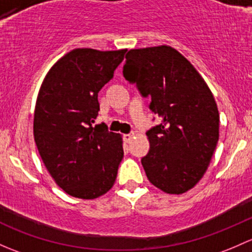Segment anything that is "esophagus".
Instances as JSON below:
<instances>
[{"label":"esophagus","instance_id":"esophagus-1","mask_svg":"<svg viewBox=\"0 0 252 252\" xmlns=\"http://www.w3.org/2000/svg\"><path fill=\"white\" fill-rule=\"evenodd\" d=\"M134 134L133 133H127V134H124V141L126 142V143H129V142L132 141V138H133Z\"/></svg>","mask_w":252,"mask_h":252}]
</instances>
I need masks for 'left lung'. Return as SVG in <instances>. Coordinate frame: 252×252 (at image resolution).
<instances>
[{
    "label": "left lung",
    "instance_id": "obj_1",
    "mask_svg": "<svg viewBox=\"0 0 252 252\" xmlns=\"http://www.w3.org/2000/svg\"><path fill=\"white\" fill-rule=\"evenodd\" d=\"M124 76L150 95L161 124L147 132L150 150L142 159L152 184L183 194L203 178L220 137V114L205 80L171 46L129 49Z\"/></svg>",
    "mask_w": 252,
    "mask_h": 252
}]
</instances>
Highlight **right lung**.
<instances>
[{"mask_svg":"<svg viewBox=\"0 0 252 252\" xmlns=\"http://www.w3.org/2000/svg\"><path fill=\"white\" fill-rule=\"evenodd\" d=\"M127 49L75 48L43 79L33 111V138L46 168L66 194L92 200L114 186L124 158L123 137L98 116V92Z\"/></svg>","mask_w":252,"mask_h":252,"instance_id":"1","label":"right lung"}]
</instances>
